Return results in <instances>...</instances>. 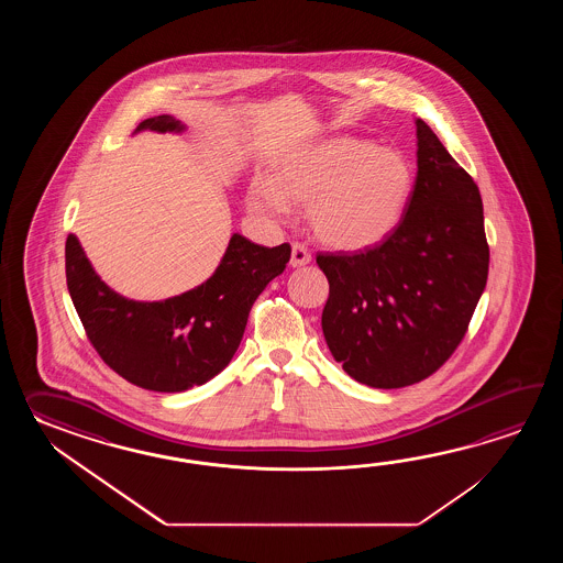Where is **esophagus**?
<instances>
[{
  "mask_svg": "<svg viewBox=\"0 0 563 563\" xmlns=\"http://www.w3.org/2000/svg\"><path fill=\"white\" fill-rule=\"evenodd\" d=\"M311 262V253L308 252V247L303 245V243H294L291 245V260H289V264L294 265V267H301V265L310 264Z\"/></svg>",
  "mask_w": 563,
  "mask_h": 563,
  "instance_id": "obj_1",
  "label": "esophagus"
}]
</instances>
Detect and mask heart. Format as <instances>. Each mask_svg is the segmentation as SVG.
I'll return each instance as SVG.
<instances>
[{
  "instance_id": "1",
  "label": "heart",
  "mask_w": 563,
  "mask_h": 563,
  "mask_svg": "<svg viewBox=\"0 0 563 563\" xmlns=\"http://www.w3.org/2000/svg\"><path fill=\"white\" fill-rule=\"evenodd\" d=\"M412 189V168L393 148L338 136L287 155L276 179L255 177L250 207L286 221L294 203L310 205L311 229L342 252H364L395 231Z\"/></svg>"
}]
</instances>
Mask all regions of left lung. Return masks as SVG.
<instances>
[{"label": "left lung", "mask_w": 563, "mask_h": 563, "mask_svg": "<svg viewBox=\"0 0 563 563\" xmlns=\"http://www.w3.org/2000/svg\"><path fill=\"white\" fill-rule=\"evenodd\" d=\"M417 180L386 240L318 253L330 296L322 330L335 362L372 388L420 383L453 356L489 274L475 180L417 119Z\"/></svg>", "instance_id": "8db88e82"}]
</instances>
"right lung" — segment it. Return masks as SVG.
I'll use <instances>...</instances> for the list:
<instances>
[{"mask_svg":"<svg viewBox=\"0 0 563 563\" xmlns=\"http://www.w3.org/2000/svg\"><path fill=\"white\" fill-rule=\"evenodd\" d=\"M180 132L161 114L136 131ZM291 247H262L233 233L216 274L165 301L119 296L96 276L74 235L66 240V284L98 356L124 380L155 393H183L211 380L240 347L253 301L279 276Z\"/></svg>","mask_w":563,"mask_h":563,"instance_id":"add662e5","label":"right lung"}]
</instances>
